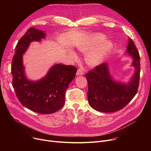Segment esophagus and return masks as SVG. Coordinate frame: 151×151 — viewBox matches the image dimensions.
I'll return each instance as SVG.
<instances>
[{"label": "esophagus", "instance_id": "1", "mask_svg": "<svg viewBox=\"0 0 151 151\" xmlns=\"http://www.w3.org/2000/svg\"><path fill=\"white\" fill-rule=\"evenodd\" d=\"M84 75V72L81 70V69H78L77 72H76V75L77 76H80V75Z\"/></svg>", "mask_w": 151, "mask_h": 151}]
</instances>
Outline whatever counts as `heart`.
Listing matches in <instances>:
<instances>
[{
  "mask_svg": "<svg viewBox=\"0 0 151 151\" xmlns=\"http://www.w3.org/2000/svg\"><path fill=\"white\" fill-rule=\"evenodd\" d=\"M105 40L106 37L104 35H93L91 36L86 41L81 43L78 46V47L81 51L86 52L93 48L95 46L102 43ZM113 47V42L110 40H106L94 49H91L92 50H91V51H89L86 55V63L91 67H96L100 65L104 61L108 54L112 50ZM69 54L71 58L73 59H75L76 57L75 52L73 51H70Z\"/></svg>",
  "mask_w": 151,
  "mask_h": 151,
  "instance_id": "1",
  "label": "heart"
}]
</instances>
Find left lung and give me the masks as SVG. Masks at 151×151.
I'll return each mask as SVG.
<instances>
[{
	"label": "left lung",
	"instance_id": "left-lung-1",
	"mask_svg": "<svg viewBox=\"0 0 151 151\" xmlns=\"http://www.w3.org/2000/svg\"><path fill=\"white\" fill-rule=\"evenodd\" d=\"M126 53L131 55L133 76L127 83L117 81L111 75L109 65L103 63L86 74L89 105L103 113H112L125 107L137 94L139 80L140 58L132 40L129 38Z\"/></svg>",
	"mask_w": 151,
	"mask_h": 151
}]
</instances>
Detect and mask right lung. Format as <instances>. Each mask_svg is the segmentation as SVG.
<instances>
[{
  "label": "right lung",
  "instance_id": "1",
  "mask_svg": "<svg viewBox=\"0 0 151 151\" xmlns=\"http://www.w3.org/2000/svg\"><path fill=\"white\" fill-rule=\"evenodd\" d=\"M45 38V31L35 27L28 29L21 38L12 60V85L24 106L40 114H51L64 105L65 91L75 78L77 69L71 65L54 64L40 80H29L23 64V54L31 42H40Z\"/></svg>",
  "mask_w": 151,
  "mask_h": 151
}]
</instances>
